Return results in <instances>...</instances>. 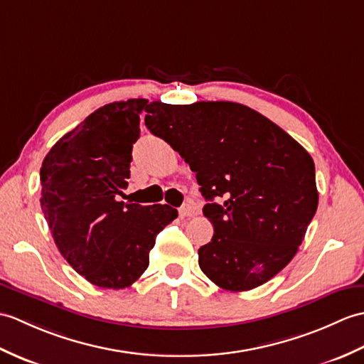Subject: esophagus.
<instances>
[{"label":"esophagus","instance_id":"esophagus-1","mask_svg":"<svg viewBox=\"0 0 364 364\" xmlns=\"http://www.w3.org/2000/svg\"><path fill=\"white\" fill-rule=\"evenodd\" d=\"M179 215L182 218H191L196 215V208L193 204H183L181 208H179Z\"/></svg>","mask_w":364,"mask_h":364}]
</instances>
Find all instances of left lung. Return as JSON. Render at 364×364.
<instances>
[{"label": "left lung", "mask_w": 364, "mask_h": 364, "mask_svg": "<svg viewBox=\"0 0 364 364\" xmlns=\"http://www.w3.org/2000/svg\"><path fill=\"white\" fill-rule=\"evenodd\" d=\"M144 123L196 173L213 224L199 266L228 291L266 284L293 260L318 208L311 156L254 109L229 101L149 104Z\"/></svg>", "instance_id": "1"}]
</instances>
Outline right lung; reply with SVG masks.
Wrapping results in <instances>:
<instances>
[{"instance_id":"add662e5","label":"right lung","mask_w":364,"mask_h":364,"mask_svg":"<svg viewBox=\"0 0 364 364\" xmlns=\"http://www.w3.org/2000/svg\"><path fill=\"white\" fill-rule=\"evenodd\" d=\"M148 107L143 98L100 107L54 144L40 168V205L54 243L100 288L131 287L148 268L157 233L177 218L166 204L117 200Z\"/></svg>"}]
</instances>
